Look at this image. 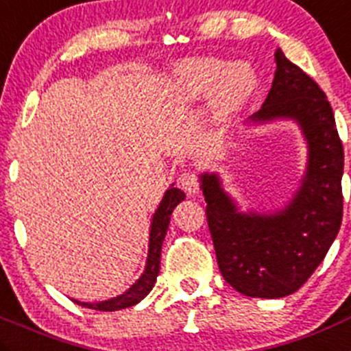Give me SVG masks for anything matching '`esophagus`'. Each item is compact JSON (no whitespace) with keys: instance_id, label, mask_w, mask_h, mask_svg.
<instances>
[{"instance_id":"34e87169","label":"esophagus","mask_w":351,"mask_h":351,"mask_svg":"<svg viewBox=\"0 0 351 351\" xmlns=\"http://www.w3.org/2000/svg\"><path fill=\"white\" fill-rule=\"evenodd\" d=\"M181 188L184 189V191L188 193L189 196L198 195L199 182H198V178H196L195 172H188V173H184V176H182V178H181Z\"/></svg>"}]
</instances>
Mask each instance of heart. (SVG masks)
I'll return each instance as SVG.
<instances>
[{
	"label": "heart",
	"mask_w": 351,
	"mask_h": 351,
	"mask_svg": "<svg viewBox=\"0 0 351 351\" xmlns=\"http://www.w3.org/2000/svg\"><path fill=\"white\" fill-rule=\"evenodd\" d=\"M258 93V73L246 60L195 56L176 63L170 73V99L188 108L208 99L210 119L219 128L231 125Z\"/></svg>",
	"instance_id": "heart-1"
}]
</instances>
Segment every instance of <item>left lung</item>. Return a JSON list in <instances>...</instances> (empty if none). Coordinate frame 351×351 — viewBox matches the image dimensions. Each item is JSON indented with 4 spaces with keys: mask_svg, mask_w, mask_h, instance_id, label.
Returning a JSON list of instances; mask_svg holds the SVG:
<instances>
[{
    "mask_svg": "<svg viewBox=\"0 0 351 351\" xmlns=\"http://www.w3.org/2000/svg\"><path fill=\"white\" fill-rule=\"evenodd\" d=\"M265 103L245 122L256 129L293 122L306 146L305 172L291 198L274 208H243L219 172H199L220 274L241 295L282 298L305 285L339 232L345 155L322 89L276 49Z\"/></svg>",
    "mask_w": 351,
    "mask_h": 351,
    "instance_id": "1",
    "label": "left lung"
}]
</instances>
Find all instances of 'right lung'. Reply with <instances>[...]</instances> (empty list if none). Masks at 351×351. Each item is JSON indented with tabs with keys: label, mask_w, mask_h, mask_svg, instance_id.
I'll use <instances>...</instances> for the list:
<instances>
[{
	"label": "right lung",
	"mask_w": 351,
	"mask_h": 351,
	"mask_svg": "<svg viewBox=\"0 0 351 351\" xmlns=\"http://www.w3.org/2000/svg\"><path fill=\"white\" fill-rule=\"evenodd\" d=\"M186 195L179 188H173V184L169 186V189L163 195L162 202H160L158 208L155 210L152 217V223H149V238H148V255H146V263L143 274L136 279L134 285L128 288L122 295H117L113 298L103 300V302H79L73 300V303L86 306V308L99 310V312H115V310L129 308L134 306L136 303L141 302L146 295L155 286L156 278L160 274V258H162V246L163 239H165L167 229L170 223V215H172L173 208L181 202H184Z\"/></svg>",
	"instance_id": "1"
}]
</instances>
